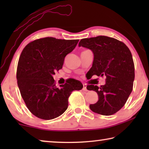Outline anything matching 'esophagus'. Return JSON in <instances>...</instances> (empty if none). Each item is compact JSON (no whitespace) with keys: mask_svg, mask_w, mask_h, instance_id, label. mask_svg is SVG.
Returning <instances> with one entry per match:
<instances>
[{"mask_svg":"<svg viewBox=\"0 0 149 149\" xmlns=\"http://www.w3.org/2000/svg\"><path fill=\"white\" fill-rule=\"evenodd\" d=\"M83 90L84 91H88L87 90V85L86 84H84L83 85Z\"/></svg>","mask_w":149,"mask_h":149,"instance_id":"obj_1","label":"esophagus"}]
</instances>
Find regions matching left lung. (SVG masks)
<instances>
[{"label":"left lung","instance_id":"obj_1","mask_svg":"<svg viewBox=\"0 0 149 149\" xmlns=\"http://www.w3.org/2000/svg\"><path fill=\"white\" fill-rule=\"evenodd\" d=\"M78 46L93 52L94 59L89 71L92 76L106 77L104 85L87 86L99 96L90 109L104 116L115 114L124 106L133 89L135 68L130 49L123 42L107 36L83 39Z\"/></svg>","mask_w":149,"mask_h":149}]
</instances>
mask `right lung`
Segmentation results:
<instances>
[{
    "instance_id": "right-lung-1",
    "label": "right lung",
    "mask_w": 149,
    "mask_h": 149,
    "mask_svg": "<svg viewBox=\"0 0 149 149\" xmlns=\"http://www.w3.org/2000/svg\"><path fill=\"white\" fill-rule=\"evenodd\" d=\"M78 41L45 37L30 42L20 55L17 85L27 108L37 118L48 120L60 116L68 108L73 91L84 87L79 81L70 79L57 87L53 78Z\"/></svg>"
}]
</instances>
